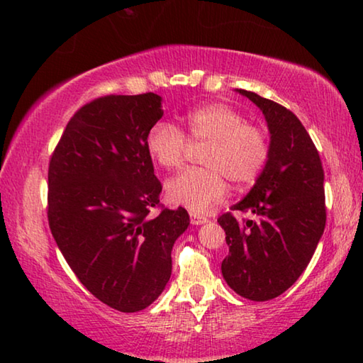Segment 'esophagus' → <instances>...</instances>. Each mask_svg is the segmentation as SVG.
Instances as JSON below:
<instances>
[{
  "label": "esophagus",
  "mask_w": 363,
  "mask_h": 363,
  "mask_svg": "<svg viewBox=\"0 0 363 363\" xmlns=\"http://www.w3.org/2000/svg\"><path fill=\"white\" fill-rule=\"evenodd\" d=\"M206 221H208V220H206V218H203V216H192L191 218V223L192 224H197V226H199V224H205Z\"/></svg>",
  "instance_id": "esophagus-1"
}]
</instances>
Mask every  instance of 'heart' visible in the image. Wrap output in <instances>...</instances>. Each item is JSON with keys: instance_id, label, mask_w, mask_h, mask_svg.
I'll return each instance as SVG.
<instances>
[{"instance_id": "1", "label": "heart", "mask_w": 363, "mask_h": 363, "mask_svg": "<svg viewBox=\"0 0 363 363\" xmlns=\"http://www.w3.org/2000/svg\"><path fill=\"white\" fill-rule=\"evenodd\" d=\"M187 137L168 121H158L148 130L145 147L155 164L176 169L184 163L192 143H208L202 163L206 168H189L166 182L172 203L192 213H205L226 197L228 181L244 186L255 179L268 160L267 134L255 124L245 123L238 109L224 103L194 108L184 116Z\"/></svg>"}]
</instances>
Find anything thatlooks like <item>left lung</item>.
<instances>
[{
  "mask_svg": "<svg viewBox=\"0 0 363 363\" xmlns=\"http://www.w3.org/2000/svg\"><path fill=\"white\" fill-rule=\"evenodd\" d=\"M262 109L272 140L267 164L250 192L231 210L254 215L239 221L224 213L229 254L223 278L249 301H272L296 283L325 231V172L301 121L279 103L239 89Z\"/></svg>",
  "mask_w": 363,
  "mask_h": 363,
  "instance_id": "left-lung-1",
  "label": "left lung"
}]
</instances>
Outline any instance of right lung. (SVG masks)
<instances>
[{
  "instance_id": "1",
  "label": "right lung",
  "mask_w": 363,
  "mask_h": 363,
  "mask_svg": "<svg viewBox=\"0 0 363 363\" xmlns=\"http://www.w3.org/2000/svg\"><path fill=\"white\" fill-rule=\"evenodd\" d=\"M161 116L152 91L100 96L71 118L50 160L51 234L80 283L125 313L163 292L172 245L191 221L182 206L160 205L145 139Z\"/></svg>"
}]
</instances>
